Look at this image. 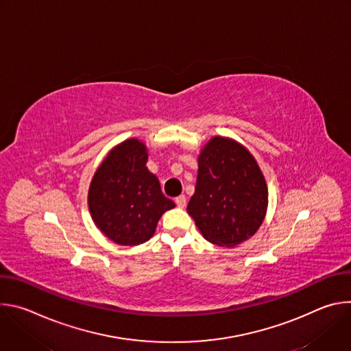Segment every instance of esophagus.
<instances>
[{
  "label": "esophagus",
  "mask_w": 351,
  "mask_h": 351,
  "mask_svg": "<svg viewBox=\"0 0 351 351\" xmlns=\"http://www.w3.org/2000/svg\"><path fill=\"white\" fill-rule=\"evenodd\" d=\"M175 203H176V206H178L179 208H184V207H186V203H187L186 195L182 194V195L176 197V198H175Z\"/></svg>",
  "instance_id": "obj_1"
}]
</instances>
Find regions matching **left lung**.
Wrapping results in <instances>:
<instances>
[{"instance_id": "left-lung-1", "label": "left lung", "mask_w": 351, "mask_h": 351, "mask_svg": "<svg viewBox=\"0 0 351 351\" xmlns=\"http://www.w3.org/2000/svg\"><path fill=\"white\" fill-rule=\"evenodd\" d=\"M268 207L265 178L248 149L215 136L198 156V175L187 213L206 240L236 247L261 226Z\"/></svg>"}]
</instances>
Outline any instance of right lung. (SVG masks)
I'll list each match as a JSON object with an SVG mask.
<instances>
[{"instance_id":"add662e5","label":"right lung","mask_w":351,"mask_h":351,"mask_svg":"<svg viewBox=\"0 0 351 351\" xmlns=\"http://www.w3.org/2000/svg\"><path fill=\"white\" fill-rule=\"evenodd\" d=\"M147 147L128 138L114 147L88 187V210L95 226L121 245H137L153 237L162 214L175 207L158 178L145 167Z\"/></svg>"}]
</instances>
